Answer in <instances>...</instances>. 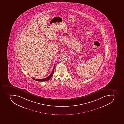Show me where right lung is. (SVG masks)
I'll list each match as a JSON object with an SVG mask.
<instances>
[{
    "label": "right lung",
    "mask_w": 124,
    "mask_h": 124,
    "mask_svg": "<svg viewBox=\"0 0 124 124\" xmlns=\"http://www.w3.org/2000/svg\"><path fill=\"white\" fill-rule=\"evenodd\" d=\"M54 66H55V64H54V67H53V70L52 73H51V74H50V75L48 76V77H46V78H43V79H35V78H32L33 79V80H36V81H39V82H44V81H47V80H49L52 77V76H53V73H54Z\"/></svg>",
    "instance_id": "add662e5"
}]
</instances>
